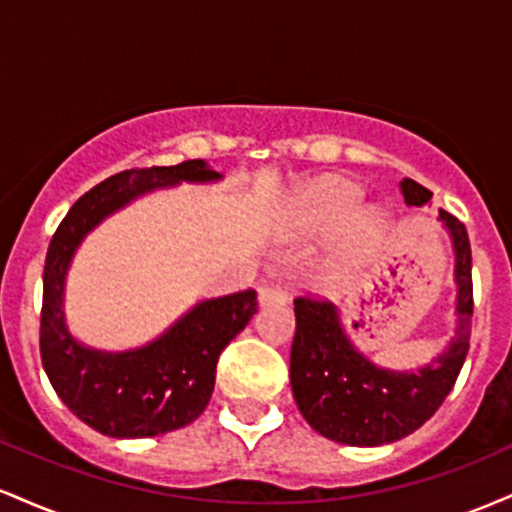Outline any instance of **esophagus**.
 Returning a JSON list of instances; mask_svg holds the SVG:
<instances>
[{
  "instance_id": "1",
  "label": "esophagus",
  "mask_w": 512,
  "mask_h": 512,
  "mask_svg": "<svg viewBox=\"0 0 512 512\" xmlns=\"http://www.w3.org/2000/svg\"><path fill=\"white\" fill-rule=\"evenodd\" d=\"M257 301H260V305L286 303V291L281 286H262L260 293H257Z\"/></svg>"
}]
</instances>
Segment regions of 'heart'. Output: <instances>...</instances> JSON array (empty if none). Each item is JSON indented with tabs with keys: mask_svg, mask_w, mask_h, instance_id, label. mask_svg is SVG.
Here are the masks:
<instances>
[{
	"mask_svg": "<svg viewBox=\"0 0 512 512\" xmlns=\"http://www.w3.org/2000/svg\"><path fill=\"white\" fill-rule=\"evenodd\" d=\"M361 202L363 192L354 182L320 178L296 199L291 209L289 231L298 238L327 236L344 221H349L330 260V279L334 284L344 281L354 269L361 267L385 236L387 219L383 211L375 207L358 209Z\"/></svg>",
	"mask_w": 512,
	"mask_h": 512,
	"instance_id": "b5f03b06",
	"label": "heart"
}]
</instances>
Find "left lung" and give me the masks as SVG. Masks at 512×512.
<instances>
[{"label":"left lung","instance_id":"left-lung-1","mask_svg":"<svg viewBox=\"0 0 512 512\" xmlns=\"http://www.w3.org/2000/svg\"><path fill=\"white\" fill-rule=\"evenodd\" d=\"M407 207H424L433 195L419 182H399ZM455 255V337L443 354L414 370L378 366L356 349L334 303L296 298V337L291 344V390L303 419L320 436L342 445L373 448L402 440L436 414L450 395L472 332V248L467 228L438 211Z\"/></svg>","mask_w":512,"mask_h":512}]
</instances>
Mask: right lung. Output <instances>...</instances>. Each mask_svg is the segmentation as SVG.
Instances as JSON below:
<instances>
[{"label":"right lung","mask_w":512,"mask_h":512,"mask_svg":"<svg viewBox=\"0 0 512 512\" xmlns=\"http://www.w3.org/2000/svg\"><path fill=\"white\" fill-rule=\"evenodd\" d=\"M221 178L202 158L168 168L125 170L76 199L50 240L43 272L40 358L57 397L103 436L151 438L192 424L214 392L221 351L257 313V293L248 289L199 301L166 332L137 349H93L69 332L64 313L67 272L76 250L98 223L134 199L180 182L207 185Z\"/></svg>","instance_id":"1"}]
</instances>
